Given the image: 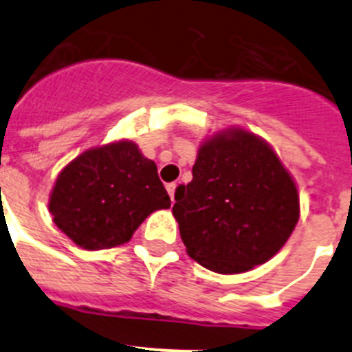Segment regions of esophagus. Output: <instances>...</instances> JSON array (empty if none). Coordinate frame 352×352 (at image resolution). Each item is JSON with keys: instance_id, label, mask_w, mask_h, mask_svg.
I'll use <instances>...</instances> for the list:
<instances>
[{"instance_id": "1", "label": "esophagus", "mask_w": 352, "mask_h": 352, "mask_svg": "<svg viewBox=\"0 0 352 352\" xmlns=\"http://www.w3.org/2000/svg\"><path fill=\"white\" fill-rule=\"evenodd\" d=\"M176 183H169V185H167V192H169V195H170V201H173L174 203V192H176Z\"/></svg>"}]
</instances>
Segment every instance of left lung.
<instances>
[{
	"instance_id": "left-lung-1",
	"label": "left lung",
	"mask_w": 352,
	"mask_h": 352,
	"mask_svg": "<svg viewBox=\"0 0 352 352\" xmlns=\"http://www.w3.org/2000/svg\"><path fill=\"white\" fill-rule=\"evenodd\" d=\"M192 182L176 188L174 219L192 259L243 273L272 259L300 219L291 174L263 139L227 130L203 142Z\"/></svg>"
}]
</instances>
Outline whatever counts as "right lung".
<instances>
[{"mask_svg":"<svg viewBox=\"0 0 352 352\" xmlns=\"http://www.w3.org/2000/svg\"><path fill=\"white\" fill-rule=\"evenodd\" d=\"M169 206L155 162L132 141L79 155L60 173L49 201L56 226L86 250L126 243L148 214Z\"/></svg>","mask_w":352,"mask_h":352,"instance_id":"1","label":"right lung"}]
</instances>
